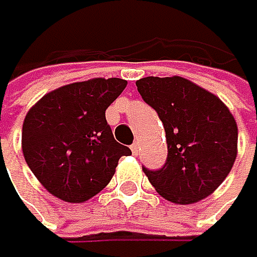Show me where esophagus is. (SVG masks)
<instances>
[{
	"label": "esophagus",
	"instance_id": "obj_1",
	"mask_svg": "<svg viewBox=\"0 0 257 257\" xmlns=\"http://www.w3.org/2000/svg\"><path fill=\"white\" fill-rule=\"evenodd\" d=\"M130 148H132V153H134L135 156H137V154H138V151H140V145H138V143H134V145L130 146Z\"/></svg>",
	"mask_w": 257,
	"mask_h": 257
}]
</instances>
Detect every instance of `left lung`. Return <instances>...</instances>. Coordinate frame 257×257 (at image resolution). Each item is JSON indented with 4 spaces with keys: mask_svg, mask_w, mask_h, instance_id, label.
<instances>
[{
    "mask_svg": "<svg viewBox=\"0 0 257 257\" xmlns=\"http://www.w3.org/2000/svg\"><path fill=\"white\" fill-rule=\"evenodd\" d=\"M137 88L166 130L164 167H143L154 190L175 204H193L212 195L232 171L238 153V127L228 107L179 75L140 78Z\"/></svg>",
    "mask_w": 257,
    "mask_h": 257,
    "instance_id": "1",
    "label": "left lung"
}]
</instances>
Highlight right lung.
Here are the masks:
<instances>
[{
    "mask_svg": "<svg viewBox=\"0 0 257 257\" xmlns=\"http://www.w3.org/2000/svg\"><path fill=\"white\" fill-rule=\"evenodd\" d=\"M122 78H90L56 88L30 107L22 153L38 182L56 198L83 203L111 182L127 146L114 140L106 109L125 90Z\"/></svg>",
    "mask_w": 257,
    "mask_h": 257,
    "instance_id": "right-lung-1",
    "label": "right lung"
}]
</instances>
